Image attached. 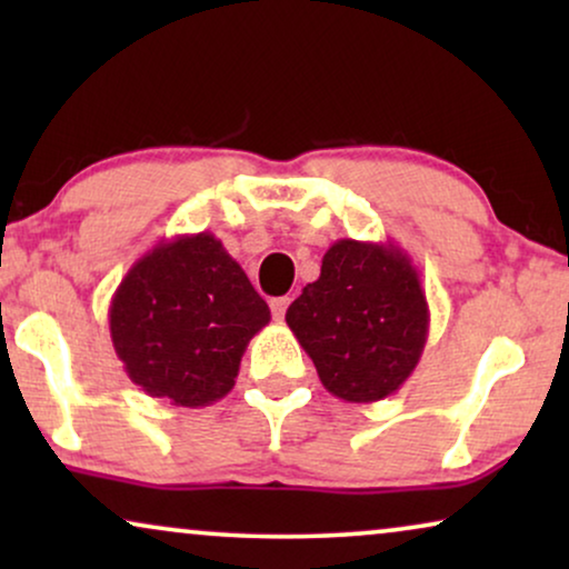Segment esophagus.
Returning <instances> with one entry per match:
<instances>
[{"label":"esophagus","instance_id":"1","mask_svg":"<svg viewBox=\"0 0 569 569\" xmlns=\"http://www.w3.org/2000/svg\"><path fill=\"white\" fill-rule=\"evenodd\" d=\"M269 308H271V316H274L277 321H282L284 313H287V308H290V298H271Z\"/></svg>","mask_w":569,"mask_h":569}]
</instances>
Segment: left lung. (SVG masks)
<instances>
[{"mask_svg":"<svg viewBox=\"0 0 569 569\" xmlns=\"http://www.w3.org/2000/svg\"><path fill=\"white\" fill-rule=\"evenodd\" d=\"M323 388L349 403L399 391L422 357L430 308L403 248L341 238L284 316Z\"/></svg>","mask_w":569,"mask_h":569,"instance_id":"8db88e82","label":"left lung"}]
</instances>
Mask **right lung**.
Returning <instances> with one entry per match:
<instances>
[{"label":"right lung","mask_w":569,"mask_h":569,"mask_svg":"<svg viewBox=\"0 0 569 569\" xmlns=\"http://www.w3.org/2000/svg\"><path fill=\"white\" fill-rule=\"evenodd\" d=\"M269 306L212 232L160 240L116 287L108 326L123 370L147 396L209 407L236 386Z\"/></svg>","instance_id":"obj_1"}]
</instances>
